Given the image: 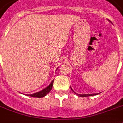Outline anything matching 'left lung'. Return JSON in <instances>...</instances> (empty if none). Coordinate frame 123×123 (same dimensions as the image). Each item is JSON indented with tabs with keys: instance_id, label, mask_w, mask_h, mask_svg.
<instances>
[{
	"instance_id": "obj_1",
	"label": "left lung",
	"mask_w": 123,
	"mask_h": 123,
	"mask_svg": "<svg viewBox=\"0 0 123 123\" xmlns=\"http://www.w3.org/2000/svg\"><path fill=\"white\" fill-rule=\"evenodd\" d=\"M108 21L110 22H111L109 20H108ZM111 23H112V22H111ZM71 90H72V91H73V90L72 89H71ZM75 93L76 94H77V95L79 96H80V97H87V96H95V95H97V94H99V93H96V94H78L76 93V92H75Z\"/></svg>"
}]
</instances>
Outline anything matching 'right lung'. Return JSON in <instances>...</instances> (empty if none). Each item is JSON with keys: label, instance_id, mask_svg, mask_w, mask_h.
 Here are the masks:
<instances>
[{"label": "right lung", "instance_id": "add662e5", "mask_svg": "<svg viewBox=\"0 0 123 123\" xmlns=\"http://www.w3.org/2000/svg\"><path fill=\"white\" fill-rule=\"evenodd\" d=\"M58 68H57L56 70H57ZM53 83H54V80L52 81V82L50 83V85L47 86L46 88H44L43 90L40 91L39 92H37L36 93L31 94H25L26 96H31V97H35V98H42L44 97L49 92L52 90V86H53Z\"/></svg>", "mask_w": 123, "mask_h": 123}]
</instances>
